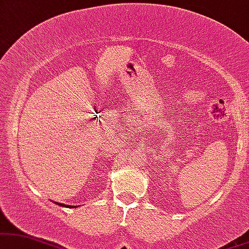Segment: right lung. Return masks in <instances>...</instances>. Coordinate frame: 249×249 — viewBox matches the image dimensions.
I'll use <instances>...</instances> for the list:
<instances>
[{
    "instance_id": "obj_1",
    "label": "right lung",
    "mask_w": 249,
    "mask_h": 249,
    "mask_svg": "<svg viewBox=\"0 0 249 249\" xmlns=\"http://www.w3.org/2000/svg\"><path fill=\"white\" fill-rule=\"evenodd\" d=\"M56 204H58V206H61V207H70V208H75V206H67V204L58 203V202H56Z\"/></svg>"
}]
</instances>
